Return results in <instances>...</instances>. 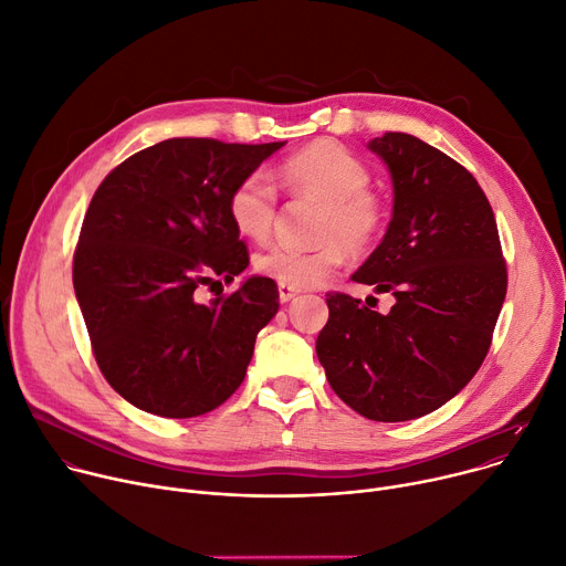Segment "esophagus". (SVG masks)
Here are the masks:
<instances>
[{
	"label": "esophagus",
	"mask_w": 566,
	"mask_h": 566,
	"mask_svg": "<svg viewBox=\"0 0 566 566\" xmlns=\"http://www.w3.org/2000/svg\"><path fill=\"white\" fill-rule=\"evenodd\" d=\"M277 291H280V300H282V302H291V300L300 293V289L289 286V284H277Z\"/></svg>",
	"instance_id": "esophagus-1"
}]
</instances>
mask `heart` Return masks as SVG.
Instances as JSON below:
<instances>
[{
	"label": "heart",
	"instance_id": "heart-1",
	"mask_svg": "<svg viewBox=\"0 0 566 566\" xmlns=\"http://www.w3.org/2000/svg\"><path fill=\"white\" fill-rule=\"evenodd\" d=\"M284 187L295 193L314 196L325 205L318 237L312 250L275 243L254 254V271L280 284L310 289L321 284L343 262L347 250L368 252L384 232V200L368 189L370 171L334 139H318L289 156L280 167ZM277 212V189L269 174H245L228 198L232 226L254 241L269 237Z\"/></svg>",
	"mask_w": 566,
	"mask_h": 566
}]
</instances>
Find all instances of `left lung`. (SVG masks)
<instances>
[{
  "label": "left lung",
  "mask_w": 566,
  "mask_h": 566,
  "mask_svg": "<svg viewBox=\"0 0 566 566\" xmlns=\"http://www.w3.org/2000/svg\"><path fill=\"white\" fill-rule=\"evenodd\" d=\"M392 180V219L352 280L395 297L377 312L327 293L316 352L358 416L406 422L447 403L481 368L507 273L490 202L474 176L431 144L386 133L368 142ZM370 297L366 302H370Z\"/></svg>",
  "instance_id": "left-lung-1"
}]
</instances>
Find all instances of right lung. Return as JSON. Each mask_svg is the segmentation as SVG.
Returning <instances> with one entry per match:
<instances>
[{
    "label": "right lung",
    "mask_w": 566,
    "mask_h": 566,
    "mask_svg": "<svg viewBox=\"0 0 566 566\" xmlns=\"http://www.w3.org/2000/svg\"><path fill=\"white\" fill-rule=\"evenodd\" d=\"M284 144L174 137L135 153L94 191L74 291L101 373L139 410L196 418L241 386L256 334L280 310L277 284L250 275L210 304L196 289L248 269L228 198Z\"/></svg>",
    "instance_id": "add662e5"
}]
</instances>
